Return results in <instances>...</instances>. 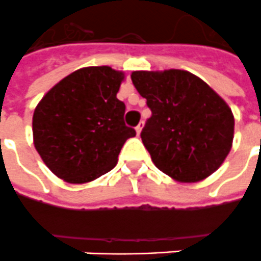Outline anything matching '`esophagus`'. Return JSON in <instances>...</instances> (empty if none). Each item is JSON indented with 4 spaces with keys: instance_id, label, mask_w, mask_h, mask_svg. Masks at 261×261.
<instances>
[{
    "instance_id": "obj_1",
    "label": "esophagus",
    "mask_w": 261,
    "mask_h": 261,
    "mask_svg": "<svg viewBox=\"0 0 261 261\" xmlns=\"http://www.w3.org/2000/svg\"><path fill=\"white\" fill-rule=\"evenodd\" d=\"M142 127H144V123H140V124L137 125L136 127V131H137V134H140L141 130H142Z\"/></svg>"
}]
</instances>
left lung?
<instances>
[{
	"label": "left lung",
	"mask_w": 261,
	"mask_h": 261,
	"mask_svg": "<svg viewBox=\"0 0 261 261\" xmlns=\"http://www.w3.org/2000/svg\"><path fill=\"white\" fill-rule=\"evenodd\" d=\"M131 80L152 112L141 138L156 167L182 182L219 169L233 138L232 112L223 98L185 70L133 71Z\"/></svg>",
	"instance_id": "8db88e82"
}]
</instances>
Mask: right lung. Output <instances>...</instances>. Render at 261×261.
<instances>
[{"mask_svg": "<svg viewBox=\"0 0 261 261\" xmlns=\"http://www.w3.org/2000/svg\"><path fill=\"white\" fill-rule=\"evenodd\" d=\"M121 71L83 67L52 87L33 115L34 146L52 173L83 184L111 171L136 130L124 123L117 99Z\"/></svg>", "mask_w": 261, "mask_h": 261, "instance_id": "1", "label": "right lung"}]
</instances>
